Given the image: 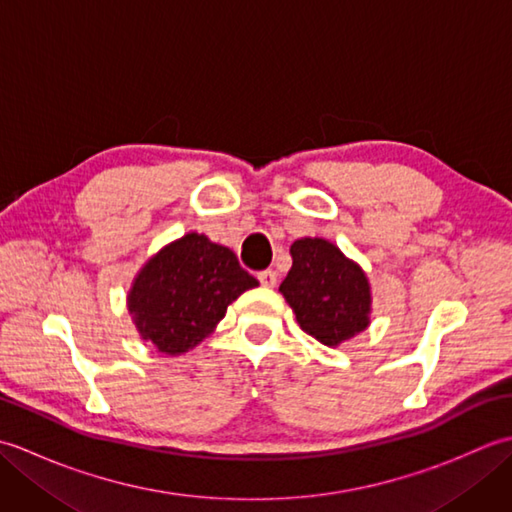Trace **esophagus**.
I'll use <instances>...</instances> for the list:
<instances>
[{
	"label": "esophagus",
	"instance_id": "obj_1",
	"mask_svg": "<svg viewBox=\"0 0 512 512\" xmlns=\"http://www.w3.org/2000/svg\"><path fill=\"white\" fill-rule=\"evenodd\" d=\"M257 279H259V284L262 286H266V288H273V286H277V273L275 270H262V273H257Z\"/></svg>",
	"mask_w": 512,
	"mask_h": 512
}]
</instances>
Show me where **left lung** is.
I'll use <instances>...</instances> for the list:
<instances>
[{
  "label": "left lung",
  "mask_w": 512,
  "mask_h": 512,
  "mask_svg": "<svg viewBox=\"0 0 512 512\" xmlns=\"http://www.w3.org/2000/svg\"><path fill=\"white\" fill-rule=\"evenodd\" d=\"M292 268L279 292L303 332L336 347L363 332L372 312V292L363 268L339 246L321 237H301L290 246Z\"/></svg>",
  "instance_id": "1"
}]
</instances>
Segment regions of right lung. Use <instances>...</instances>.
I'll return each mask as SVG.
<instances>
[{
  "mask_svg": "<svg viewBox=\"0 0 512 512\" xmlns=\"http://www.w3.org/2000/svg\"><path fill=\"white\" fill-rule=\"evenodd\" d=\"M259 281L239 266L231 248L187 233L140 268L127 308L145 341L158 352L182 354L224 319L226 308Z\"/></svg>",
  "mask_w": 512,
  "mask_h": 512,
  "instance_id": "1",
  "label": "right lung"
}]
</instances>
